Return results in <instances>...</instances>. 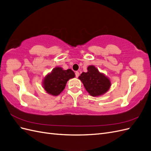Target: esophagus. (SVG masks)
Masks as SVG:
<instances>
[{
	"label": "esophagus",
	"mask_w": 151,
	"mask_h": 151,
	"mask_svg": "<svg viewBox=\"0 0 151 151\" xmlns=\"http://www.w3.org/2000/svg\"><path fill=\"white\" fill-rule=\"evenodd\" d=\"M79 75H80V73H79L78 71H76V72H75V75H76V78H78V77L79 76Z\"/></svg>",
	"instance_id": "1"
}]
</instances>
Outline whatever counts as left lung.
I'll return each mask as SVG.
<instances>
[{
    "mask_svg": "<svg viewBox=\"0 0 151 151\" xmlns=\"http://www.w3.org/2000/svg\"><path fill=\"white\" fill-rule=\"evenodd\" d=\"M78 79L83 84L85 90L92 97H99L106 93L110 89L111 82L103 73L100 72L93 65L87 68V72H83Z\"/></svg>",
    "mask_w": 151,
    "mask_h": 151,
    "instance_id": "left-lung-1",
    "label": "left lung"
}]
</instances>
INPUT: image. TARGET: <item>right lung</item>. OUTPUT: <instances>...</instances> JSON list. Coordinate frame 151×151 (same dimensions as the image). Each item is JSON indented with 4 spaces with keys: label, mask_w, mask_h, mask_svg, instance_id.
<instances>
[{
    "label": "right lung",
    "mask_w": 151,
    "mask_h": 151,
    "mask_svg": "<svg viewBox=\"0 0 151 151\" xmlns=\"http://www.w3.org/2000/svg\"><path fill=\"white\" fill-rule=\"evenodd\" d=\"M75 77V73L71 69L65 70L61 67H55L43 78L42 87L47 93L58 96L63 91L67 81Z\"/></svg>",
    "instance_id": "obj_1"
}]
</instances>
